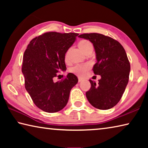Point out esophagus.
I'll return each instance as SVG.
<instances>
[{"instance_id":"esophagus-1","label":"esophagus","mask_w":148,"mask_h":148,"mask_svg":"<svg viewBox=\"0 0 148 148\" xmlns=\"http://www.w3.org/2000/svg\"><path fill=\"white\" fill-rule=\"evenodd\" d=\"M82 80H83V79H82V77H78V82H81L82 81Z\"/></svg>"}]
</instances>
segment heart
<instances>
[{
	"instance_id": "b5f03b06",
	"label": "heart",
	"mask_w": 148,
	"mask_h": 148,
	"mask_svg": "<svg viewBox=\"0 0 148 148\" xmlns=\"http://www.w3.org/2000/svg\"><path fill=\"white\" fill-rule=\"evenodd\" d=\"M92 46L91 42L86 40H81L78 43L79 48L82 50V51H84L87 48L89 47ZM64 61L65 62L68 61V53H66L64 56ZM89 69V65L88 64H77L71 69V71L72 73L77 74L79 76H83L87 73V71Z\"/></svg>"
}]
</instances>
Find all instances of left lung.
<instances>
[{
    "label": "left lung",
    "instance_id": "8db88e82",
    "mask_svg": "<svg viewBox=\"0 0 148 148\" xmlns=\"http://www.w3.org/2000/svg\"><path fill=\"white\" fill-rule=\"evenodd\" d=\"M78 37L93 44L97 62L92 70L101 77L98 84L89 80L91 87L86 92L87 99L96 108H112L121 99L129 82L131 66L125 50L119 42L101 34H83Z\"/></svg>",
    "mask_w": 148,
    "mask_h": 148
}]
</instances>
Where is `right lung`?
<instances>
[{
	"instance_id": "right-lung-1",
	"label": "right lung",
	"mask_w": 148,
	"mask_h": 148,
	"mask_svg": "<svg viewBox=\"0 0 148 148\" xmlns=\"http://www.w3.org/2000/svg\"><path fill=\"white\" fill-rule=\"evenodd\" d=\"M77 33L46 32L30 42L24 53L22 72L25 86L36 106L48 113L63 109L78 79L69 73L62 81L53 82L66 71L64 56L76 40Z\"/></svg>"
}]
</instances>
